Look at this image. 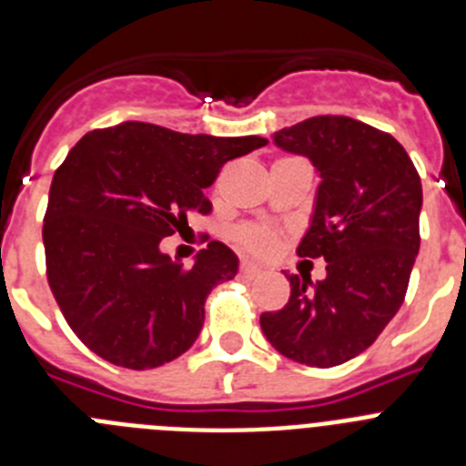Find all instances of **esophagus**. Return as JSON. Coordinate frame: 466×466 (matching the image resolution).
<instances>
[{"label": "esophagus", "instance_id": "1", "mask_svg": "<svg viewBox=\"0 0 466 466\" xmlns=\"http://www.w3.org/2000/svg\"><path fill=\"white\" fill-rule=\"evenodd\" d=\"M240 273L245 275V278H257V275L261 273V268H258V266H254V263H249V261H242L240 263Z\"/></svg>", "mask_w": 466, "mask_h": 466}]
</instances>
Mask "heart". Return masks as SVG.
<instances>
[{"instance_id": "b5f03b06", "label": "heart", "mask_w": 466, "mask_h": 466, "mask_svg": "<svg viewBox=\"0 0 466 466\" xmlns=\"http://www.w3.org/2000/svg\"><path fill=\"white\" fill-rule=\"evenodd\" d=\"M233 240L254 257H268L278 249V230L266 224H242L233 230Z\"/></svg>"}]
</instances>
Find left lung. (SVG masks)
<instances>
[{"label": "left lung", "instance_id": "1", "mask_svg": "<svg viewBox=\"0 0 466 466\" xmlns=\"http://www.w3.org/2000/svg\"><path fill=\"white\" fill-rule=\"evenodd\" d=\"M275 144L308 156L322 184L296 254L324 258L327 278L287 275L282 310L261 329L279 355L308 366H339L376 343L401 308L420 249L422 184L390 133L350 116H312L282 127Z\"/></svg>", "mask_w": 466, "mask_h": 466}]
</instances>
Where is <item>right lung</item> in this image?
Segmentation results:
<instances>
[{
  "label": "right lung",
  "instance_id": "obj_1",
  "mask_svg": "<svg viewBox=\"0 0 466 466\" xmlns=\"http://www.w3.org/2000/svg\"><path fill=\"white\" fill-rule=\"evenodd\" d=\"M268 139L184 135L127 121L90 130L53 175L44 214L46 278L76 339L111 364L144 371L184 355L205 300L236 278L238 257L208 242L193 266L160 252L228 160Z\"/></svg>",
  "mask_w": 466,
  "mask_h": 466
}]
</instances>
